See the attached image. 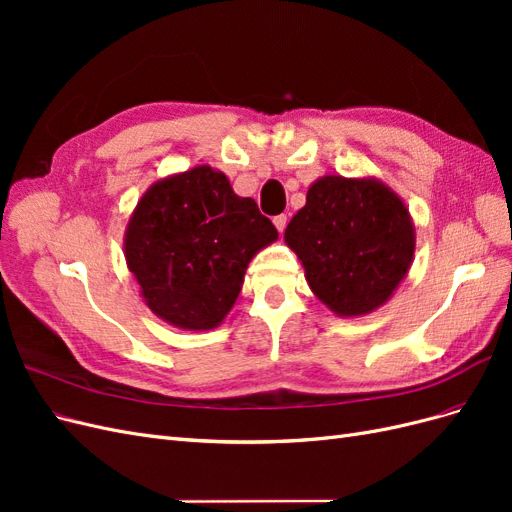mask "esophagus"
<instances>
[{"label":"esophagus","mask_w":512,"mask_h":512,"mask_svg":"<svg viewBox=\"0 0 512 512\" xmlns=\"http://www.w3.org/2000/svg\"><path fill=\"white\" fill-rule=\"evenodd\" d=\"M286 222H288L286 215H275V218H273V224H275V228L280 230V232H284V228H286Z\"/></svg>","instance_id":"obj_1"}]
</instances>
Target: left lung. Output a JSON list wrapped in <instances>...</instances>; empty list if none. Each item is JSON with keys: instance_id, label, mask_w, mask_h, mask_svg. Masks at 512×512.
Here are the masks:
<instances>
[{"instance_id": "8db88e82", "label": "left lung", "mask_w": 512, "mask_h": 512, "mask_svg": "<svg viewBox=\"0 0 512 512\" xmlns=\"http://www.w3.org/2000/svg\"><path fill=\"white\" fill-rule=\"evenodd\" d=\"M284 241L305 280L333 314H371L393 297L414 260L412 215L376 177L324 175L309 185Z\"/></svg>"}]
</instances>
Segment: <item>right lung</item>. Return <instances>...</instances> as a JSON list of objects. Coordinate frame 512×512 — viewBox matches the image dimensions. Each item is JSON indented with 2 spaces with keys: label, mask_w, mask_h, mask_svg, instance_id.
<instances>
[{
  "label": "right lung",
  "mask_w": 512,
  "mask_h": 512,
  "mask_svg": "<svg viewBox=\"0 0 512 512\" xmlns=\"http://www.w3.org/2000/svg\"><path fill=\"white\" fill-rule=\"evenodd\" d=\"M277 230L218 168L198 164L151 183L123 235V256L153 314L211 331L235 305L252 258Z\"/></svg>",
  "instance_id": "1"
}]
</instances>
